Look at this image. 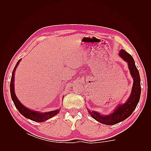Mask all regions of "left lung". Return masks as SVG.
<instances>
[{
    "label": "left lung",
    "instance_id": "8db88e82",
    "mask_svg": "<svg viewBox=\"0 0 151 151\" xmlns=\"http://www.w3.org/2000/svg\"><path fill=\"white\" fill-rule=\"evenodd\" d=\"M118 55L123 60L127 62L130 74L134 79L130 96L125 103L117 105L113 112L109 115H102L96 111L88 109L89 115L94 119L107 125L116 124L129 117L136 108L140 97L141 87L139 72L136 67L133 57L124 50H121Z\"/></svg>",
    "mask_w": 151,
    "mask_h": 151
}]
</instances>
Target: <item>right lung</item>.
I'll return each instance as SVG.
<instances>
[{
    "label": "right lung",
    "mask_w": 151,
    "mask_h": 151,
    "mask_svg": "<svg viewBox=\"0 0 151 151\" xmlns=\"http://www.w3.org/2000/svg\"><path fill=\"white\" fill-rule=\"evenodd\" d=\"M21 60V58L19 59L18 62H17L16 65L14 68V70L12 73V77L11 79V84H10V91H11V96L12 101L14 104L16 108L17 109V110L19 111V113L21 114L22 115H23L26 118H28L31 120H33L36 122H43L45 121H47V120L50 119V118H52L53 116L57 115V114L60 112V108L57 109L56 110L53 111H50L48 112H44V113H41L38 111H34L24 106L23 104H22L19 100L17 98L16 95L15 94L14 91V74L16 68L19 65V62Z\"/></svg>",
    "instance_id": "right-lung-1"
}]
</instances>
